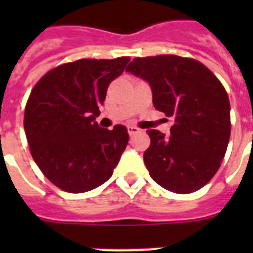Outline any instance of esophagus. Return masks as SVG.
<instances>
[{
  "label": "esophagus",
  "instance_id": "obj_1",
  "mask_svg": "<svg viewBox=\"0 0 253 253\" xmlns=\"http://www.w3.org/2000/svg\"><path fill=\"white\" fill-rule=\"evenodd\" d=\"M139 131H140V130H139L138 127H135V126H128V127H127V132H128V135L138 134Z\"/></svg>",
  "mask_w": 253,
  "mask_h": 253
}]
</instances>
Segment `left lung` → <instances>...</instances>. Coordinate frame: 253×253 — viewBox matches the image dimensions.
<instances>
[{"mask_svg": "<svg viewBox=\"0 0 253 253\" xmlns=\"http://www.w3.org/2000/svg\"><path fill=\"white\" fill-rule=\"evenodd\" d=\"M126 71L148 81L155 109L174 121L170 136L147 131L151 144L143 159L150 176L169 192H197L218 172L227 150V91L208 67L190 57H136Z\"/></svg>", "mask_w": 253, "mask_h": 253, "instance_id": "1", "label": "left lung"}]
</instances>
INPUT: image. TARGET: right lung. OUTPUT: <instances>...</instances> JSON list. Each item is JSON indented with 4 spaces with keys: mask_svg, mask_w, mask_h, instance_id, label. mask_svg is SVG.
I'll use <instances>...</instances> for the list:
<instances>
[{
    "mask_svg": "<svg viewBox=\"0 0 253 253\" xmlns=\"http://www.w3.org/2000/svg\"><path fill=\"white\" fill-rule=\"evenodd\" d=\"M130 57L81 59L51 69L30 93L23 126L30 152L57 188L84 193L106 182L128 143L127 128L95 122L107 86Z\"/></svg>",
    "mask_w": 253,
    "mask_h": 253,
    "instance_id": "1",
    "label": "right lung"
}]
</instances>
